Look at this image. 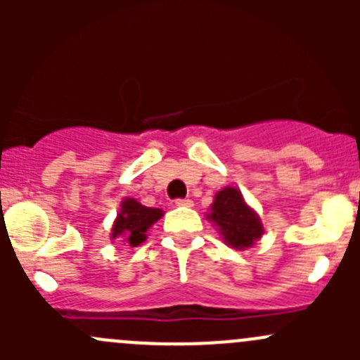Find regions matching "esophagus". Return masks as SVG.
<instances>
[{
  "instance_id": "esophagus-1",
  "label": "esophagus",
  "mask_w": 360,
  "mask_h": 360,
  "mask_svg": "<svg viewBox=\"0 0 360 360\" xmlns=\"http://www.w3.org/2000/svg\"><path fill=\"white\" fill-rule=\"evenodd\" d=\"M174 203H176L177 207H191V205H193V202H191L190 198H176V202H174Z\"/></svg>"
}]
</instances>
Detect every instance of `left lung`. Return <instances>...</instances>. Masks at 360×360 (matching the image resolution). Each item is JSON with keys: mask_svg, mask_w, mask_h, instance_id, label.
Returning a JSON list of instances; mask_svg holds the SVG:
<instances>
[{"mask_svg": "<svg viewBox=\"0 0 360 360\" xmlns=\"http://www.w3.org/2000/svg\"><path fill=\"white\" fill-rule=\"evenodd\" d=\"M209 217L219 226L226 244L237 249L250 248L252 242L263 235L259 217L235 188H224L216 195Z\"/></svg>", "mask_w": 360, "mask_h": 360, "instance_id": "1", "label": "left lung"}]
</instances>
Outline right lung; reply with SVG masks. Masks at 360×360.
I'll return each mask as SVG.
<instances>
[{"mask_svg": "<svg viewBox=\"0 0 360 360\" xmlns=\"http://www.w3.org/2000/svg\"><path fill=\"white\" fill-rule=\"evenodd\" d=\"M162 217V210L151 209V207L141 205L139 202L125 200L122 203V212L118 214V219L115 221L112 226V238L118 235L125 237V240L130 242V245H139L144 240V233L155 221Z\"/></svg>", "mask_w": 360, "mask_h": 360, "instance_id": "add662e5", "label": "right lung"}]
</instances>
